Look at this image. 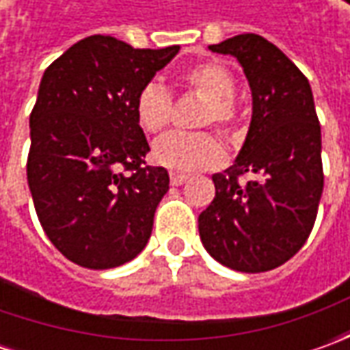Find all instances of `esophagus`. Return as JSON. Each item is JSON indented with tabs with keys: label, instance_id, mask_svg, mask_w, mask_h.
<instances>
[{
	"label": "esophagus",
	"instance_id": "34e87169",
	"mask_svg": "<svg viewBox=\"0 0 350 350\" xmlns=\"http://www.w3.org/2000/svg\"><path fill=\"white\" fill-rule=\"evenodd\" d=\"M187 175H181V173H171V185H175V187H179L183 183H187Z\"/></svg>",
	"mask_w": 350,
	"mask_h": 350
}]
</instances>
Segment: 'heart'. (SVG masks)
<instances>
[{
  "instance_id": "1",
  "label": "heart",
  "mask_w": 350,
  "mask_h": 350,
  "mask_svg": "<svg viewBox=\"0 0 350 350\" xmlns=\"http://www.w3.org/2000/svg\"><path fill=\"white\" fill-rule=\"evenodd\" d=\"M179 85L204 97V105L198 116V126L216 124L222 132H230L235 124V77L216 62H204L189 68L179 77ZM136 120L146 132L155 134L169 126L173 113V97L157 81H150L138 91L134 101ZM154 163L173 173H196L204 169L220 167L226 161L222 142L210 132L183 134L169 132L154 144Z\"/></svg>"
}]
</instances>
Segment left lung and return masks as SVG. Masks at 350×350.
Masks as SVG:
<instances>
[{"label":"left lung","instance_id":"obj_1","mask_svg":"<svg viewBox=\"0 0 350 350\" xmlns=\"http://www.w3.org/2000/svg\"><path fill=\"white\" fill-rule=\"evenodd\" d=\"M212 52L241 64L253 97L247 138L198 216L202 245L226 267L265 273L294 257L308 239L323 191L321 128L308 77L259 34L232 36ZM243 174L255 180L239 183Z\"/></svg>","mask_w":350,"mask_h":350}]
</instances>
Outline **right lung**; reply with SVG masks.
I'll return each instance as SVG.
<instances>
[{"instance_id": "1", "label": "right lung", "mask_w": 350, "mask_h": 350, "mask_svg": "<svg viewBox=\"0 0 350 350\" xmlns=\"http://www.w3.org/2000/svg\"><path fill=\"white\" fill-rule=\"evenodd\" d=\"M179 46L132 48L93 34L68 48L42 75L31 113L27 179L42 230L66 259L113 269L146 247L165 167L150 152L134 101Z\"/></svg>"}]
</instances>
